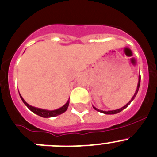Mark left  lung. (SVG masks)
Segmentation results:
<instances>
[{"mask_svg":"<svg viewBox=\"0 0 157 157\" xmlns=\"http://www.w3.org/2000/svg\"><path fill=\"white\" fill-rule=\"evenodd\" d=\"M140 79H141V77H140V75H139V81H138V84H137V89H136V90L135 93H134V95H133V96H132V98H131L130 101H129V102H128L127 104H126V105H125L124 106H122V108L118 109H116V110H110V111H103V110H100V109H98L95 108V106H93V105H92V106H93V108H94V109H95V110H96V111L99 112V113H104V114H107V115H113V114H116V113H120L121 111H122V110H123V109H126V108H127L128 105H129V104H130L131 102H132V101H133L134 98H135L136 95V94L138 93L139 89H140Z\"/></svg>","mask_w":157,"mask_h":157,"instance_id":"left-lung-1","label":"left lung"}]
</instances>
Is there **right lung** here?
<instances>
[{"label": "right lung", "mask_w": 157, "mask_h": 157, "mask_svg": "<svg viewBox=\"0 0 157 157\" xmlns=\"http://www.w3.org/2000/svg\"><path fill=\"white\" fill-rule=\"evenodd\" d=\"M19 95H20V97H21V98L22 102H24V104H25V105H26V106L28 107V108L29 109L31 110L32 113H35L36 115H38V116H41V117H43V118L55 117V116H59V115L62 114V113H64L65 111H66L67 109H68V105H69V99H68L65 105H62V106L60 107V108L57 109H54V110L44 109L37 108V107L32 106V105H29V104H28L26 102H25V99H24L23 97L21 95L20 93H19Z\"/></svg>", "instance_id": "right-lung-1"}]
</instances>
